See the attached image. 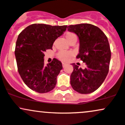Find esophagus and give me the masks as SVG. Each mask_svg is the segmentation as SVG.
I'll use <instances>...</instances> for the list:
<instances>
[{
    "instance_id": "obj_1",
    "label": "esophagus",
    "mask_w": 125,
    "mask_h": 125,
    "mask_svg": "<svg viewBox=\"0 0 125 125\" xmlns=\"http://www.w3.org/2000/svg\"><path fill=\"white\" fill-rule=\"evenodd\" d=\"M62 65L63 67H65V65H66V64H65V63H62Z\"/></svg>"
}]
</instances>
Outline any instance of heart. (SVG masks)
<instances>
[{
  "label": "heart",
  "mask_w": 125,
  "mask_h": 125,
  "mask_svg": "<svg viewBox=\"0 0 125 125\" xmlns=\"http://www.w3.org/2000/svg\"><path fill=\"white\" fill-rule=\"evenodd\" d=\"M65 37L67 41L70 43L73 42H76L77 41V36L75 33L73 32H67L65 34ZM73 56V54L71 52H65V51H61L59 52L57 54L58 58L62 61L66 62L68 61L70 59L72 58V57Z\"/></svg>",
  "instance_id": "heart-1"
}]
</instances>
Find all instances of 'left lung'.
<instances>
[{
	"label": "left lung",
	"instance_id": "left-lung-1",
	"mask_svg": "<svg viewBox=\"0 0 125 125\" xmlns=\"http://www.w3.org/2000/svg\"><path fill=\"white\" fill-rule=\"evenodd\" d=\"M67 29L79 37V53L76 58L86 65L82 69L72 64L71 85L80 94L92 93L101 85L109 71L111 51L108 39L100 28L90 24L70 25Z\"/></svg>",
	"mask_w": 125,
	"mask_h": 125
}]
</instances>
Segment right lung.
<instances>
[{
	"label": "right lung",
	"instance_id": "obj_1",
	"mask_svg": "<svg viewBox=\"0 0 125 125\" xmlns=\"http://www.w3.org/2000/svg\"><path fill=\"white\" fill-rule=\"evenodd\" d=\"M67 25L33 24L22 31L16 42L15 55L19 74L30 89L39 93L52 91L62 66L53 58L44 65V52L52 49L55 41L66 30Z\"/></svg>",
	"mask_w": 125,
	"mask_h": 125
}]
</instances>
